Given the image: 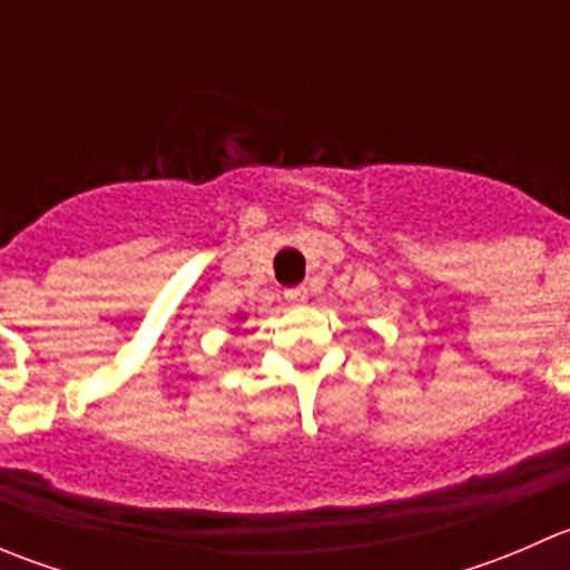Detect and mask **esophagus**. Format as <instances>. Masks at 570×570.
I'll return each instance as SVG.
<instances>
[{"label": "esophagus", "mask_w": 570, "mask_h": 570, "mask_svg": "<svg viewBox=\"0 0 570 570\" xmlns=\"http://www.w3.org/2000/svg\"><path fill=\"white\" fill-rule=\"evenodd\" d=\"M284 297L289 303H306L308 301V289H306V286H289V289H284Z\"/></svg>", "instance_id": "1"}]
</instances>
